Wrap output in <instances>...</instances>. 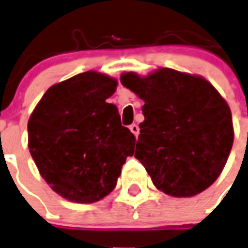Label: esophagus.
<instances>
[{
    "instance_id": "esophagus-1",
    "label": "esophagus",
    "mask_w": 248,
    "mask_h": 248,
    "mask_svg": "<svg viewBox=\"0 0 248 248\" xmlns=\"http://www.w3.org/2000/svg\"><path fill=\"white\" fill-rule=\"evenodd\" d=\"M130 131H131V132H132V134L135 135V136H138V135H139V131H140V128H139L138 124H131V126H130Z\"/></svg>"
}]
</instances>
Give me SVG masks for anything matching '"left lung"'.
Listing matches in <instances>:
<instances>
[{
	"mask_svg": "<svg viewBox=\"0 0 248 248\" xmlns=\"http://www.w3.org/2000/svg\"><path fill=\"white\" fill-rule=\"evenodd\" d=\"M121 82L144 100L135 158L158 190L191 197L217 181L232 149V113L208 80L172 68Z\"/></svg>",
	"mask_w": 248,
	"mask_h": 248,
	"instance_id": "1",
	"label": "left lung"
}]
</instances>
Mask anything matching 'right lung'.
Here are the masks:
<instances>
[{"label":"right lung","instance_id":"obj_1","mask_svg":"<svg viewBox=\"0 0 248 248\" xmlns=\"http://www.w3.org/2000/svg\"><path fill=\"white\" fill-rule=\"evenodd\" d=\"M117 80L86 71L51 86L28 122V146L40 176L68 201L92 204L117 185L135 136L107 103Z\"/></svg>","mask_w":248,"mask_h":248}]
</instances>
